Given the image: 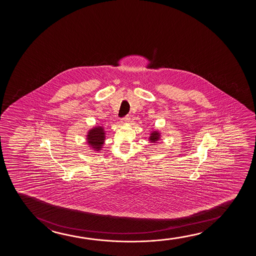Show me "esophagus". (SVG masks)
Wrapping results in <instances>:
<instances>
[{
    "instance_id": "esophagus-1",
    "label": "esophagus",
    "mask_w": 256,
    "mask_h": 256,
    "mask_svg": "<svg viewBox=\"0 0 256 256\" xmlns=\"http://www.w3.org/2000/svg\"><path fill=\"white\" fill-rule=\"evenodd\" d=\"M122 120V122H128L130 120V116H124Z\"/></svg>"
}]
</instances>
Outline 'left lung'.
Returning <instances> with one entry per match:
<instances>
[{"label":"left lung","mask_w":256,"mask_h":256,"mask_svg":"<svg viewBox=\"0 0 256 256\" xmlns=\"http://www.w3.org/2000/svg\"><path fill=\"white\" fill-rule=\"evenodd\" d=\"M159 133L158 132H153V133L151 134L150 137V140H152V142H156V140H159Z\"/></svg>","instance_id":"left-lung-1"}]
</instances>
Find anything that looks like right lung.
<instances>
[{"label":"right lung","mask_w":256,"mask_h":256,"mask_svg":"<svg viewBox=\"0 0 256 256\" xmlns=\"http://www.w3.org/2000/svg\"><path fill=\"white\" fill-rule=\"evenodd\" d=\"M105 140V133L102 126H96L90 130L88 134V142L95 150H100Z\"/></svg>","instance_id":"obj_1"}]
</instances>
